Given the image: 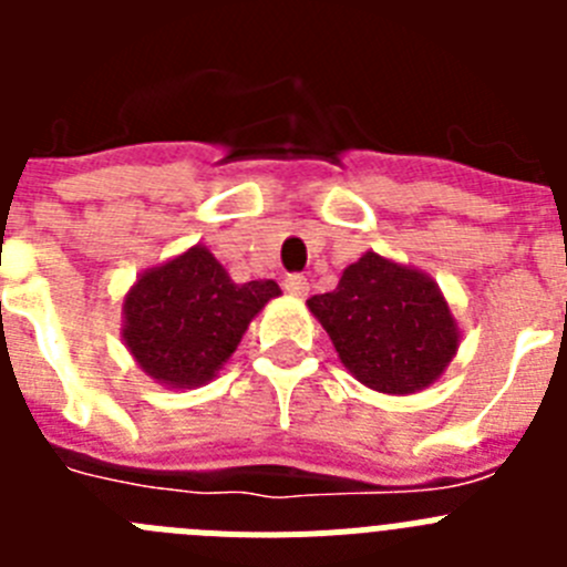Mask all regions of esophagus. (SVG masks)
<instances>
[{"label":"esophagus","mask_w":567,"mask_h":567,"mask_svg":"<svg viewBox=\"0 0 567 567\" xmlns=\"http://www.w3.org/2000/svg\"><path fill=\"white\" fill-rule=\"evenodd\" d=\"M284 289H287L292 298H307L309 280L303 278V275H287V280H284Z\"/></svg>","instance_id":"34e87169"}]
</instances>
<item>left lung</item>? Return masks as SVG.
Masks as SVG:
<instances>
[{
	"label": "left lung",
	"mask_w": 567,
	"mask_h": 567,
	"mask_svg": "<svg viewBox=\"0 0 567 567\" xmlns=\"http://www.w3.org/2000/svg\"><path fill=\"white\" fill-rule=\"evenodd\" d=\"M340 363L380 394L437 383L460 349V327L437 280L385 255H360L334 292L307 300Z\"/></svg>",
	"instance_id": "obj_1"
}]
</instances>
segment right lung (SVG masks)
<instances>
[{
    "mask_svg": "<svg viewBox=\"0 0 567 567\" xmlns=\"http://www.w3.org/2000/svg\"><path fill=\"white\" fill-rule=\"evenodd\" d=\"M275 280L235 284L204 244L144 269L124 295L122 340L144 374L167 389L218 378L255 315L278 298Z\"/></svg>",
    "mask_w": 567,
    "mask_h": 567,
    "instance_id": "right-lung-1",
    "label": "right lung"
}]
</instances>
